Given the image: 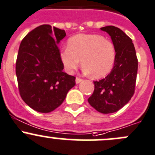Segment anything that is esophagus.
Here are the masks:
<instances>
[{
	"mask_svg": "<svg viewBox=\"0 0 155 155\" xmlns=\"http://www.w3.org/2000/svg\"><path fill=\"white\" fill-rule=\"evenodd\" d=\"M82 80H83V79H81V78L76 77V84H79V82H82Z\"/></svg>",
	"mask_w": 155,
	"mask_h": 155,
	"instance_id": "1",
	"label": "esophagus"
}]
</instances>
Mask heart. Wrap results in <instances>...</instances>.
I'll list each match as a JSON object with an SVG mask.
<instances>
[{"label": "heart", "mask_w": 155, "mask_h": 155, "mask_svg": "<svg viewBox=\"0 0 155 155\" xmlns=\"http://www.w3.org/2000/svg\"><path fill=\"white\" fill-rule=\"evenodd\" d=\"M64 68L72 73L81 64L85 73L94 78L107 75L114 65L116 50L110 41L97 34H79L67 41V48L60 53Z\"/></svg>", "instance_id": "1"}]
</instances>
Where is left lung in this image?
<instances>
[{
  "label": "left lung",
  "instance_id": "left-lung-1",
  "mask_svg": "<svg viewBox=\"0 0 155 155\" xmlns=\"http://www.w3.org/2000/svg\"><path fill=\"white\" fill-rule=\"evenodd\" d=\"M109 34L116 50V60L110 73L94 81V90L88 103L98 112L111 114L127 104L135 92L138 59L132 39L114 25L101 28Z\"/></svg>",
  "mask_w": 155,
  "mask_h": 155
}]
</instances>
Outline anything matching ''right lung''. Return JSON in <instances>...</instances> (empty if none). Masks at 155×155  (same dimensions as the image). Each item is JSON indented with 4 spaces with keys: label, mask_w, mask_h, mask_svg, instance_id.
Returning a JSON list of instances; mask_svg holds the SVG:
<instances>
[{
    "label": "right lung",
    "mask_w": 155,
    "mask_h": 155,
    "mask_svg": "<svg viewBox=\"0 0 155 155\" xmlns=\"http://www.w3.org/2000/svg\"><path fill=\"white\" fill-rule=\"evenodd\" d=\"M64 30L41 25L25 36L19 45L16 74L21 97L40 113L54 110L76 85V77L63 71L58 44Z\"/></svg>",
    "instance_id": "1"
}]
</instances>
